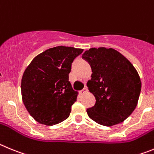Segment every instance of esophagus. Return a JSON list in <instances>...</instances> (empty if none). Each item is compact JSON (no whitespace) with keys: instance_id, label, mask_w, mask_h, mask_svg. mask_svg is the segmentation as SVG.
Returning a JSON list of instances; mask_svg holds the SVG:
<instances>
[{"instance_id":"34e87169","label":"esophagus","mask_w":154,"mask_h":154,"mask_svg":"<svg viewBox=\"0 0 154 154\" xmlns=\"http://www.w3.org/2000/svg\"><path fill=\"white\" fill-rule=\"evenodd\" d=\"M87 91H88V90H87V87H84V88L82 90V91H80V93L81 94H86V93H87Z\"/></svg>"}]
</instances>
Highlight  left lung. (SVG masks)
<instances>
[{
	"mask_svg": "<svg viewBox=\"0 0 154 154\" xmlns=\"http://www.w3.org/2000/svg\"><path fill=\"white\" fill-rule=\"evenodd\" d=\"M82 58L91 65L93 74L87 85L96 98L94 106L87 109L89 117L107 127L123 122L134 110L140 94L136 69L112 48H91Z\"/></svg>",
	"mask_w": 154,
	"mask_h": 154,
	"instance_id": "8db88e82",
	"label": "left lung"
}]
</instances>
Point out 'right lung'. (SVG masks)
Here are the masks:
<instances>
[{
  "instance_id": "add662e5",
  "label": "right lung",
  "mask_w": 154,
  "mask_h": 154,
  "mask_svg": "<svg viewBox=\"0 0 154 154\" xmlns=\"http://www.w3.org/2000/svg\"><path fill=\"white\" fill-rule=\"evenodd\" d=\"M83 49L58 46L33 59L21 80L23 104L30 116L48 126L68 118L77 93L69 81L72 63Z\"/></svg>"
}]
</instances>
